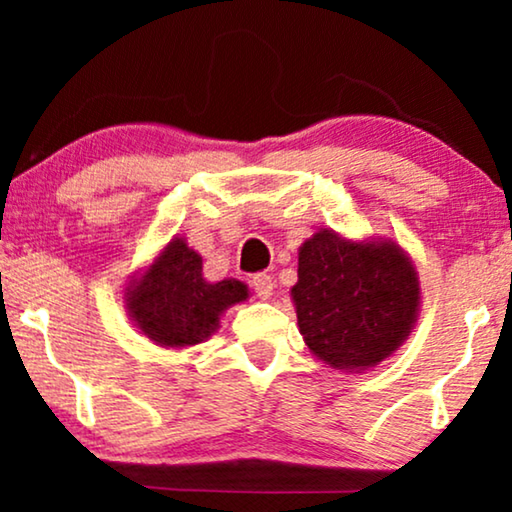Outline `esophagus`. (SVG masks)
I'll list each match as a JSON object with an SVG mask.
<instances>
[{
  "label": "esophagus",
  "instance_id": "1",
  "mask_svg": "<svg viewBox=\"0 0 512 512\" xmlns=\"http://www.w3.org/2000/svg\"><path fill=\"white\" fill-rule=\"evenodd\" d=\"M251 286H254L258 298L268 300L272 296V289H275V282H272V277L265 275V272H258V275L251 279Z\"/></svg>",
  "mask_w": 512,
  "mask_h": 512
}]
</instances>
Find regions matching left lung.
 <instances>
[{"label": "left lung", "instance_id": "obj_1", "mask_svg": "<svg viewBox=\"0 0 512 512\" xmlns=\"http://www.w3.org/2000/svg\"><path fill=\"white\" fill-rule=\"evenodd\" d=\"M291 300L307 349L335 370L363 373L408 340L422 289L398 242L321 228L298 249Z\"/></svg>", "mask_w": 512, "mask_h": 512}]
</instances>
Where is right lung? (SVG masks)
<instances>
[{"label": "right lung", "instance_id": "add662e5", "mask_svg": "<svg viewBox=\"0 0 512 512\" xmlns=\"http://www.w3.org/2000/svg\"><path fill=\"white\" fill-rule=\"evenodd\" d=\"M249 298L240 279L207 282L202 256L174 235L125 286V310L153 345L184 349L212 338L223 312Z\"/></svg>", "mask_w": 512, "mask_h": 512}]
</instances>
